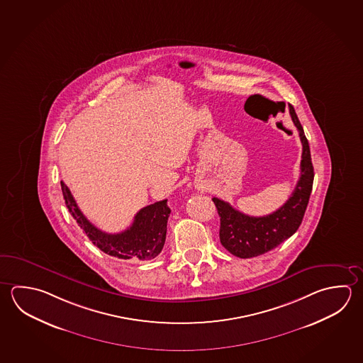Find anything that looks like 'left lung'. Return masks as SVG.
<instances>
[{"label":"left lung","mask_w":363,"mask_h":363,"mask_svg":"<svg viewBox=\"0 0 363 363\" xmlns=\"http://www.w3.org/2000/svg\"><path fill=\"white\" fill-rule=\"evenodd\" d=\"M290 116L297 126L302 142L301 177L289 199L270 215L255 218L238 211L228 202L212 198L220 216V242L231 255L240 258L257 257L277 248L298 230L303 220L313 184V166L310 145L294 107L289 105Z\"/></svg>","instance_id":"8db88e82"}]
</instances>
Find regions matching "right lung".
Returning <instances> with one entry per match:
<instances>
[{"label":"right lung","instance_id":"right-lung-1","mask_svg":"<svg viewBox=\"0 0 363 363\" xmlns=\"http://www.w3.org/2000/svg\"><path fill=\"white\" fill-rule=\"evenodd\" d=\"M61 189L66 207L86 237L99 250L120 259L148 261L158 256L165 244L167 220L172 210L167 206V199L143 207L134 216L133 224L126 230L118 234H108L97 229L86 220L70 189L61 182Z\"/></svg>","mask_w":363,"mask_h":363}]
</instances>
